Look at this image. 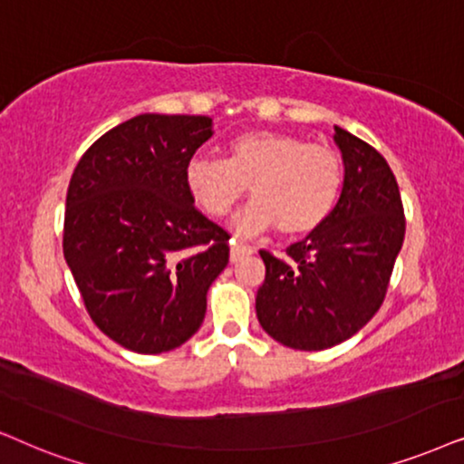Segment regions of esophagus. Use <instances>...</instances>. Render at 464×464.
Wrapping results in <instances>:
<instances>
[{
	"instance_id": "34e87169",
	"label": "esophagus",
	"mask_w": 464,
	"mask_h": 464,
	"mask_svg": "<svg viewBox=\"0 0 464 464\" xmlns=\"http://www.w3.org/2000/svg\"><path fill=\"white\" fill-rule=\"evenodd\" d=\"M255 248L244 242H237V239H231V263H237L242 261L244 256H250Z\"/></svg>"
}]
</instances>
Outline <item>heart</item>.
Wrapping results in <instances>:
<instances>
[{
	"label": "heart",
	"instance_id": "1",
	"mask_svg": "<svg viewBox=\"0 0 464 464\" xmlns=\"http://www.w3.org/2000/svg\"><path fill=\"white\" fill-rule=\"evenodd\" d=\"M184 182L203 212L220 218L252 190L255 201L237 216L242 233L276 227L282 237L316 231L335 208L343 160L335 148L271 129L242 133L228 144V159L195 154Z\"/></svg>",
	"mask_w": 464,
	"mask_h": 464
}]
</instances>
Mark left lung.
Returning a JSON list of instances; mask_svg holds the SVG:
<instances>
[{"instance_id": "8db88e82", "label": "left lung", "mask_w": 464, "mask_h": 464, "mask_svg": "<svg viewBox=\"0 0 464 464\" xmlns=\"http://www.w3.org/2000/svg\"><path fill=\"white\" fill-rule=\"evenodd\" d=\"M335 141L345 178L329 218L304 242L290 244L286 258L261 250L258 323L295 350L331 348L375 316L405 237L403 201L386 159L342 127Z\"/></svg>"}]
</instances>
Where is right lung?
<instances>
[{"instance_id": "obj_1", "label": "right lung", "mask_w": 464, "mask_h": 464, "mask_svg": "<svg viewBox=\"0 0 464 464\" xmlns=\"http://www.w3.org/2000/svg\"><path fill=\"white\" fill-rule=\"evenodd\" d=\"M212 119L140 114L78 160L65 201L63 255L97 329L140 354L169 352L206 316L228 263V231L197 209L184 169Z\"/></svg>"}]
</instances>
